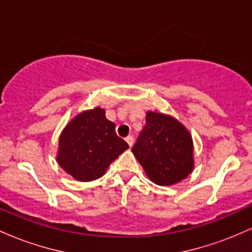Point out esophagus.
Returning a JSON list of instances; mask_svg holds the SVG:
<instances>
[{
  "label": "esophagus",
  "instance_id": "1",
  "mask_svg": "<svg viewBox=\"0 0 252 252\" xmlns=\"http://www.w3.org/2000/svg\"><path fill=\"white\" fill-rule=\"evenodd\" d=\"M126 141L128 142L129 147H132V144H134V137H132V136H128V137H126Z\"/></svg>",
  "mask_w": 252,
  "mask_h": 252
}]
</instances>
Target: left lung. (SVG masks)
I'll use <instances>...</instances> for the list:
<instances>
[{"label": "left lung", "mask_w": 252, "mask_h": 252, "mask_svg": "<svg viewBox=\"0 0 252 252\" xmlns=\"http://www.w3.org/2000/svg\"><path fill=\"white\" fill-rule=\"evenodd\" d=\"M131 152L156 185L169 186L184 180L194 167L193 141L174 117L148 111L146 126Z\"/></svg>", "instance_id": "8db88e82"}]
</instances>
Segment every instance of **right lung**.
<instances>
[{"label": "right lung", "mask_w": 252, "mask_h": 252, "mask_svg": "<svg viewBox=\"0 0 252 252\" xmlns=\"http://www.w3.org/2000/svg\"><path fill=\"white\" fill-rule=\"evenodd\" d=\"M115 126L98 106L80 112L60 135L58 163L79 181L100 178L109 164L129 148L128 143L117 136Z\"/></svg>", "instance_id": "add662e5"}]
</instances>
